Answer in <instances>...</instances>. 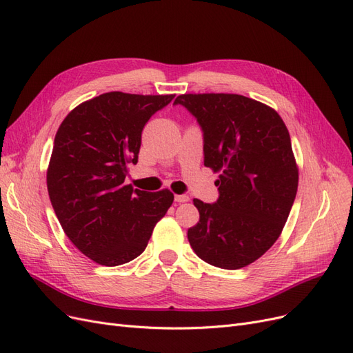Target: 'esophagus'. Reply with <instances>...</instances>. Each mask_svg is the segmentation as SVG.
Segmentation results:
<instances>
[{"label": "esophagus", "instance_id": "1", "mask_svg": "<svg viewBox=\"0 0 353 353\" xmlns=\"http://www.w3.org/2000/svg\"><path fill=\"white\" fill-rule=\"evenodd\" d=\"M174 201H176L177 203L189 202V196H188V194H176V196H174Z\"/></svg>", "mask_w": 353, "mask_h": 353}]
</instances>
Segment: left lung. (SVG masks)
<instances>
[{
	"mask_svg": "<svg viewBox=\"0 0 353 353\" xmlns=\"http://www.w3.org/2000/svg\"><path fill=\"white\" fill-rule=\"evenodd\" d=\"M203 132V164L219 173L215 203L193 199L199 223L189 228L193 252L221 269H240L281 236L298 189L291 137L266 104L240 94H181Z\"/></svg>",
	"mask_w": 353,
	"mask_h": 353,
	"instance_id": "1",
	"label": "left lung"
}]
</instances>
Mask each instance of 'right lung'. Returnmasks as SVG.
<instances>
[{
	"label": "right lung",
	"mask_w": 353,
	"mask_h": 353,
	"mask_svg": "<svg viewBox=\"0 0 353 353\" xmlns=\"http://www.w3.org/2000/svg\"><path fill=\"white\" fill-rule=\"evenodd\" d=\"M173 99L110 91L77 106L58 129L46 174L50 203L67 237L99 265L138 257L174 201L167 189L123 183L143 126Z\"/></svg>",
	"instance_id": "1"
}]
</instances>
